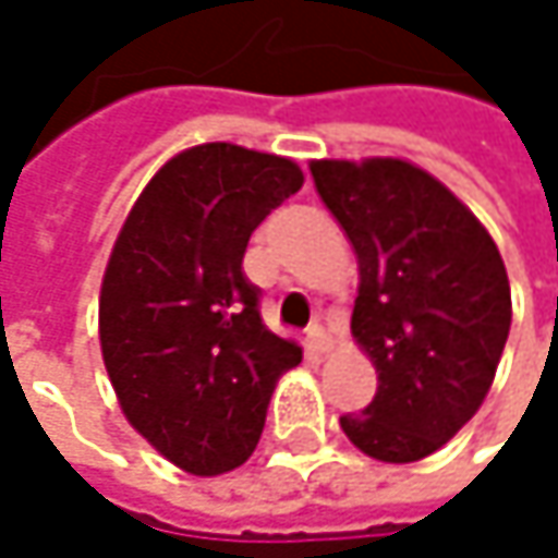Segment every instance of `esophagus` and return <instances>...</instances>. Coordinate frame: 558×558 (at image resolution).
Listing matches in <instances>:
<instances>
[{
  "label": "esophagus",
  "instance_id": "34e87169",
  "mask_svg": "<svg viewBox=\"0 0 558 558\" xmlns=\"http://www.w3.org/2000/svg\"><path fill=\"white\" fill-rule=\"evenodd\" d=\"M308 347H312V353L317 356H324V353H330V347H333V337L320 327V324H314L312 330H308Z\"/></svg>",
  "mask_w": 558,
  "mask_h": 558
}]
</instances>
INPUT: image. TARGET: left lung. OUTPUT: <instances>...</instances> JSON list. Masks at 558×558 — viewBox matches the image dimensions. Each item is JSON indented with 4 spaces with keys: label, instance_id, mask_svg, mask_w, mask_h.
<instances>
[{
    "label": "left lung",
    "instance_id": "1",
    "mask_svg": "<svg viewBox=\"0 0 558 558\" xmlns=\"http://www.w3.org/2000/svg\"><path fill=\"white\" fill-rule=\"evenodd\" d=\"M314 189L356 253L353 340L376 398L340 427L383 462H417L482 408L511 330V282L485 225L401 157L314 160Z\"/></svg>",
    "mask_w": 558,
    "mask_h": 558
}]
</instances>
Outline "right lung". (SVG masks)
I'll return each mask as SVG.
<instances>
[{"label":"right lung","instance_id":"obj_1","mask_svg":"<svg viewBox=\"0 0 558 558\" xmlns=\"http://www.w3.org/2000/svg\"><path fill=\"white\" fill-rule=\"evenodd\" d=\"M295 160L198 144L131 205L99 292V343L128 424L189 475L244 465L295 340L259 317L241 269L256 225L302 189Z\"/></svg>","mask_w":558,"mask_h":558}]
</instances>
